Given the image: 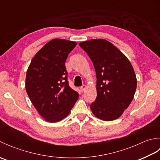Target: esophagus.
Listing matches in <instances>:
<instances>
[{"instance_id":"esophagus-1","label":"esophagus","mask_w":160,"mask_h":160,"mask_svg":"<svg viewBox=\"0 0 160 160\" xmlns=\"http://www.w3.org/2000/svg\"><path fill=\"white\" fill-rule=\"evenodd\" d=\"M86 88H87V86L85 85V84H83V85H82V87H80V90L82 92H83V91H84L86 90Z\"/></svg>"}]
</instances>
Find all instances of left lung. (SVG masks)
<instances>
[{
  "label": "left lung",
  "mask_w": 160,
  "mask_h": 160,
  "mask_svg": "<svg viewBox=\"0 0 160 160\" xmlns=\"http://www.w3.org/2000/svg\"><path fill=\"white\" fill-rule=\"evenodd\" d=\"M93 62L96 73L97 98L90 105L96 118L111 121L120 118L133 99L137 79L124 54L104 39L79 43Z\"/></svg>",
  "instance_id": "left-lung-1"
}]
</instances>
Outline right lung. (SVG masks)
I'll return each mask as SVG.
<instances>
[{
    "label": "right lung",
    "mask_w": 160,
    "mask_h": 160,
    "mask_svg": "<svg viewBox=\"0 0 160 160\" xmlns=\"http://www.w3.org/2000/svg\"><path fill=\"white\" fill-rule=\"evenodd\" d=\"M77 43L55 38L33 58L27 71L25 89L39 114L49 122L65 118L79 94L67 81L65 61Z\"/></svg>",
    "instance_id": "obj_1"
}]
</instances>
